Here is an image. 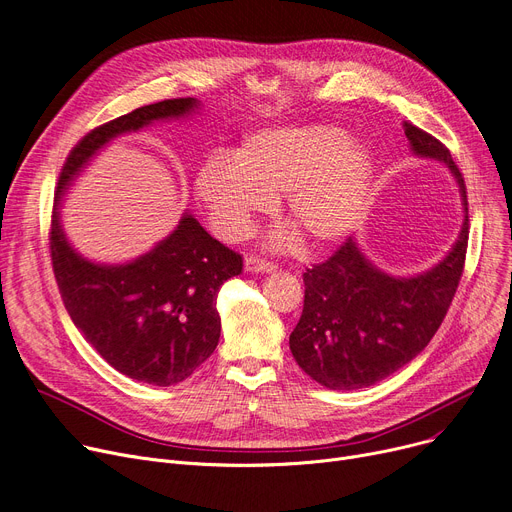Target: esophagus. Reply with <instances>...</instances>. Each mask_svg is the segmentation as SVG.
Here are the masks:
<instances>
[{"instance_id": "esophagus-1", "label": "esophagus", "mask_w": 512, "mask_h": 512, "mask_svg": "<svg viewBox=\"0 0 512 512\" xmlns=\"http://www.w3.org/2000/svg\"><path fill=\"white\" fill-rule=\"evenodd\" d=\"M275 269H277L275 262H269L260 256L246 258V271H250V273H273Z\"/></svg>"}]
</instances>
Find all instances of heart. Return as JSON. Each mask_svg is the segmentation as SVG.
Wrapping results in <instances>:
<instances>
[{
    "instance_id": "obj_1",
    "label": "heart",
    "mask_w": 512,
    "mask_h": 512,
    "mask_svg": "<svg viewBox=\"0 0 512 512\" xmlns=\"http://www.w3.org/2000/svg\"><path fill=\"white\" fill-rule=\"evenodd\" d=\"M373 179L371 148L344 129L279 127L248 135L229 160L210 158L196 177V193L227 239L250 235L256 216L281 196L283 216L306 246L323 248L358 225Z\"/></svg>"
}]
</instances>
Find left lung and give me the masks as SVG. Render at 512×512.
Returning <instances> with one entry per match:
<instances>
[{
	"label": "left lung",
	"mask_w": 512,
	"mask_h": 512,
	"mask_svg": "<svg viewBox=\"0 0 512 512\" xmlns=\"http://www.w3.org/2000/svg\"><path fill=\"white\" fill-rule=\"evenodd\" d=\"M404 135L412 154L448 166L460 187L465 223L450 252L415 277L383 273L354 237L304 273V310L289 335V350L306 375L329 389L369 387L423 352L440 329L465 269V179L442 141L412 123H404Z\"/></svg>",
	"instance_id": "8db88e82"
}]
</instances>
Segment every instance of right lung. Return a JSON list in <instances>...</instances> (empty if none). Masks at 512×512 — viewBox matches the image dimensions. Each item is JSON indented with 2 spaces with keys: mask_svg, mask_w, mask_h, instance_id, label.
<instances>
[{
  "mask_svg": "<svg viewBox=\"0 0 512 512\" xmlns=\"http://www.w3.org/2000/svg\"><path fill=\"white\" fill-rule=\"evenodd\" d=\"M198 106L196 97H177L95 127L70 150L52 212V266L72 323L118 373L160 387L187 379L214 352L221 337L216 296L241 273V256L185 212L177 229L148 254L125 264H97L68 243L60 198L114 137L154 120L187 116Z\"/></svg>",
  "mask_w": 512,
  "mask_h": 512,
  "instance_id": "add662e5",
  "label": "right lung"
}]
</instances>
